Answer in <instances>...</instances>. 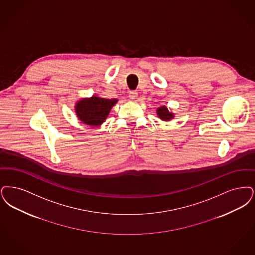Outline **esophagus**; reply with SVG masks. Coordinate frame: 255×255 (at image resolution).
Segmentation results:
<instances>
[{
    "label": "esophagus",
    "instance_id": "obj_1",
    "mask_svg": "<svg viewBox=\"0 0 255 255\" xmlns=\"http://www.w3.org/2000/svg\"><path fill=\"white\" fill-rule=\"evenodd\" d=\"M128 97H129L131 100L137 99V97H138V93H137V91H135V90H131V91H129V93H128Z\"/></svg>",
    "mask_w": 255,
    "mask_h": 255
}]
</instances>
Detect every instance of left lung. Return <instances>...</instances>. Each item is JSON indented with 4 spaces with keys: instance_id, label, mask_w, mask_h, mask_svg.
<instances>
[{
    "instance_id": "1",
    "label": "left lung",
    "mask_w": 255,
    "mask_h": 255,
    "mask_svg": "<svg viewBox=\"0 0 255 255\" xmlns=\"http://www.w3.org/2000/svg\"><path fill=\"white\" fill-rule=\"evenodd\" d=\"M156 112H157L158 117L161 120H163V121H169V120H171L174 117V114L169 112L168 110H167V108L165 107V106H162V107L158 108Z\"/></svg>"
}]
</instances>
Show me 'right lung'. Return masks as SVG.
<instances>
[{
  "mask_svg": "<svg viewBox=\"0 0 255 255\" xmlns=\"http://www.w3.org/2000/svg\"><path fill=\"white\" fill-rule=\"evenodd\" d=\"M117 99H106L96 95L78 101L75 111L80 121L89 126H100L106 121Z\"/></svg>",
  "mask_w": 255,
  "mask_h": 255,
  "instance_id": "add662e5",
  "label": "right lung"
}]
</instances>
